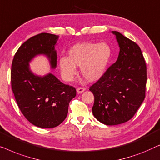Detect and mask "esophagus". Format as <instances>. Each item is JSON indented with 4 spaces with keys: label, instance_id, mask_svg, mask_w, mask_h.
Here are the masks:
<instances>
[{
    "label": "esophagus",
    "instance_id": "34e87169",
    "mask_svg": "<svg viewBox=\"0 0 160 160\" xmlns=\"http://www.w3.org/2000/svg\"><path fill=\"white\" fill-rule=\"evenodd\" d=\"M85 90V88L79 87V88H77V91H78V93H82V92H84Z\"/></svg>",
    "mask_w": 160,
    "mask_h": 160
}]
</instances>
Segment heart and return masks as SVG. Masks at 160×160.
<instances>
[{
  "label": "heart",
  "mask_w": 160,
  "mask_h": 160,
  "mask_svg": "<svg viewBox=\"0 0 160 160\" xmlns=\"http://www.w3.org/2000/svg\"><path fill=\"white\" fill-rule=\"evenodd\" d=\"M68 53L69 57L59 58V67L64 79L72 80L77 74L76 66H80L83 77L93 82L104 74L112 57V50L106 42H83L73 46Z\"/></svg>",
  "instance_id": "obj_1"
}]
</instances>
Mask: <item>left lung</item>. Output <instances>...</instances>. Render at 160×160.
Here are the masks:
<instances>
[{
  "instance_id": "1",
  "label": "left lung",
  "mask_w": 160,
  "mask_h": 160,
  "mask_svg": "<svg viewBox=\"0 0 160 160\" xmlns=\"http://www.w3.org/2000/svg\"><path fill=\"white\" fill-rule=\"evenodd\" d=\"M112 32L120 48L118 60L89 88L94 96L93 115L107 125L122 124L135 115L145 98L147 80L140 47L121 33Z\"/></svg>"
}]
</instances>
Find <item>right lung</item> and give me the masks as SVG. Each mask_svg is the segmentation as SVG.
I'll return each instance as SVG.
<instances>
[{"instance_id": "obj_1", "label": "right lung", "mask_w": 160, "mask_h": 160, "mask_svg": "<svg viewBox=\"0 0 160 160\" xmlns=\"http://www.w3.org/2000/svg\"><path fill=\"white\" fill-rule=\"evenodd\" d=\"M58 38L46 32L33 36L19 47L12 61L11 82L18 107L29 122L42 128L60 125L67 118L69 102L76 96L75 87L64 84L52 74L40 78L29 69V62L41 53L50 58L55 68Z\"/></svg>"}]
</instances>
